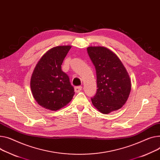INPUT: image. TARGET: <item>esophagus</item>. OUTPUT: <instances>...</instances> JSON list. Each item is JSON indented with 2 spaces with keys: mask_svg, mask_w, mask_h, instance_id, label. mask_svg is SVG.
Segmentation results:
<instances>
[{
  "mask_svg": "<svg viewBox=\"0 0 160 160\" xmlns=\"http://www.w3.org/2000/svg\"><path fill=\"white\" fill-rule=\"evenodd\" d=\"M82 89V86H77L74 88V91H75V92H79Z\"/></svg>",
  "mask_w": 160,
  "mask_h": 160,
  "instance_id": "34e87169",
  "label": "esophagus"
}]
</instances>
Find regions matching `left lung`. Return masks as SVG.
I'll return each instance as SVG.
<instances>
[{
    "instance_id": "8db88e82",
    "label": "left lung",
    "mask_w": 160,
    "mask_h": 160,
    "mask_svg": "<svg viewBox=\"0 0 160 160\" xmlns=\"http://www.w3.org/2000/svg\"><path fill=\"white\" fill-rule=\"evenodd\" d=\"M95 67L97 91L91 98L100 112L109 114L122 108L131 89V82L122 62L112 51L102 46L87 48Z\"/></svg>"
}]
</instances>
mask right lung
<instances>
[{
	"instance_id": "1",
	"label": "right lung",
	"mask_w": 160,
	"mask_h": 160,
	"mask_svg": "<svg viewBox=\"0 0 160 160\" xmlns=\"http://www.w3.org/2000/svg\"><path fill=\"white\" fill-rule=\"evenodd\" d=\"M71 46L52 48L42 57L31 75L30 86L36 102L42 108L57 111L66 106L74 94L69 77L61 69Z\"/></svg>"
}]
</instances>
